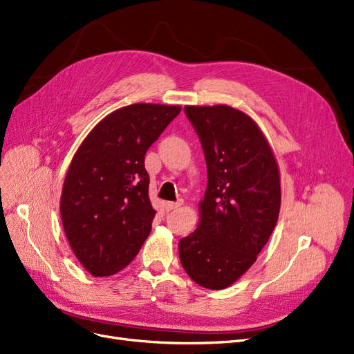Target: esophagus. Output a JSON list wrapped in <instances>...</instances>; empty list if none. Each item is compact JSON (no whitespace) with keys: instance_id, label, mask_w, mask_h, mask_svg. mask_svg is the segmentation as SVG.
Masks as SVG:
<instances>
[{"instance_id":"1","label":"esophagus","mask_w":354,"mask_h":354,"mask_svg":"<svg viewBox=\"0 0 354 354\" xmlns=\"http://www.w3.org/2000/svg\"><path fill=\"white\" fill-rule=\"evenodd\" d=\"M182 205V201H176V203H166V210L167 212H172L175 210V208L180 207Z\"/></svg>"}]
</instances>
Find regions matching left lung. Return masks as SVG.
<instances>
[{
    "label": "left lung",
    "instance_id": "8db88e82",
    "mask_svg": "<svg viewBox=\"0 0 354 354\" xmlns=\"http://www.w3.org/2000/svg\"><path fill=\"white\" fill-rule=\"evenodd\" d=\"M207 165L201 220L179 241L180 264L205 289L221 290L250 268L280 213L277 162L258 125L226 104L185 106Z\"/></svg>",
    "mask_w": 354,
    "mask_h": 354
}]
</instances>
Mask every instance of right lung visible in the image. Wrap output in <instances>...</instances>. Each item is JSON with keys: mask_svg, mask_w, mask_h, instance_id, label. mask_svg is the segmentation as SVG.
I'll use <instances>...</instances> for the list:
<instances>
[{"mask_svg": "<svg viewBox=\"0 0 354 354\" xmlns=\"http://www.w3.org/2000/svg\"><path fill=\"white\" fill-rule=\"evenodd\" d=\"M179 112L129 104L103 118L74 154L59 210L71 250L91 276L125 268L150 234L156 212L144 156Z\"/></svg>", "mask_w": 354, "mask_h": 354, "instance_id": "right-lung-1", "label": "right lung"}]
</instances>
